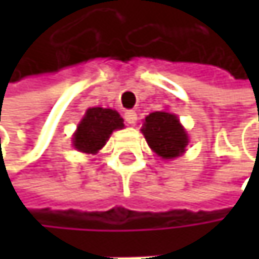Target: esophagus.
Here are the masks:
<instances>
[{
  "label": "esophagus",
  "instance_id": "34e87169",
  "mask_svg": "<svg viewBox=\"0 0 259 259\" xmlns=\"http://www.w3.org/2000/svg\"><path fill=\"white\" fill-rule=\"evenodd\" d=\"M136 118H138V115H136V112H135L133 109H129V111L124 112V120H126V123L135 124V123H136Z\"/></svg>",
  "mask_w": 259,
  "mask_h": 259
}]
</instances>
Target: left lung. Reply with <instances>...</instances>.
Listing matches in <instances>:
<instances>
[{
    "instance_id": "1",
    "label": "left lung",
    "mask_w": 259,
    "mask_h": 259,
    "mask_svg": "<svg viewBox=\"0 0 259 259\" xmlns=\"http://www.w3.org/2000/svg\"><path fill=\"white\" fill-rule=\"evenodd\" d=\"M142 133L154 153L162 159H172L184 151L189 139L177 115L157 111L145 118Z\"/></svg>"
}]
</instances>
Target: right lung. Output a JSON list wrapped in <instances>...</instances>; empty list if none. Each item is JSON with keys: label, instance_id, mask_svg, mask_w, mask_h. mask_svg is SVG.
Here are the masks:
<instances>
[{"label": "right lung", "instance_id": "1", "mask_svg": "<svg viewBox=\"0 0 259 259\" xmlns=\"http://www.w3.org/2000/svg\"><path fill=\"white\" fill-rule=\"evenodd\" d=\"M123 127V118L117 111L90 108L73 136V145L83 153H97L114 130Z\"/></svg>", "mask_w": 259, "mask_h": 259}]
</instances>
